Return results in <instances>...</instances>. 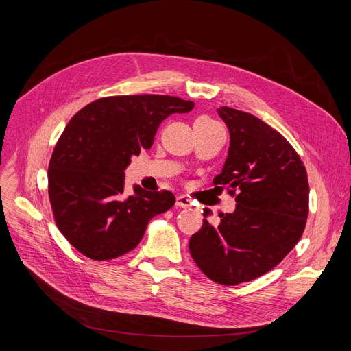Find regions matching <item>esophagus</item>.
<instances>
[{
	"mask_svg": "<svg viewBox=\"0 0 351 351\" xmlns=\"http://www.w3.org/2000/svg\"><path fill=\"white\" fill-rule=\"evenodd\" d=\"M176 204L181 208H189L191 206V202H190V198H187L186 195H178Z\"/></svg>",
	"mask_w": 351,
	"mask_h": 351,
	"instance_id": "obj_1",
	"label": "esophagus"
}]
</instances>
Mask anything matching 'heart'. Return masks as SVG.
Wrapping results in <instances>:
<instances>
[{
	"label": "heart",
	"instance_id": "heart-1",
	"mask_svg": "<svg viewBox=\"0 0 351 351\" xmlns=\"http://www.w3.org/2000/svg\"><path fill=\"white\" fill-rule=\"evenodd\" d=\"M197 121H204V123H215V121L211 119V117H208V115H202V117H198Z\"/></svg>",
	"mask_w": 351,
	"mask_h": 351
}]
</instances>
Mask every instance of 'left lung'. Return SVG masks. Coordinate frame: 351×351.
Segmentation results:
<instances>
[{"label": "left lung", "instance_id": "1", "mask_svg": "<svg viewBox=\"0 0 351 351\" xmlns=\"http://www.w3.org/2000/svg\"><path fill=\"white\" fill-rule=\"evenodd\" d=\"M230 131L228 157L215 189L236 197V211L190 239V254L210 280L224 286L252 281L285 258L302 239L308 215L306 167L291 144L257 117L221 107Z\"/></svg>", "mask_w": 351, "mask_h": 351}]
</instances>
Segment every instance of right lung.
Listing matches in <instances>:
<instances>
[{
    "mask_svg": "<svg viewBox=\"0 0 351 351\" xmlns=\"http://www.w3.org/2000/svg\"><path fill=\"white\" fill-rule=\"evenodd\" d=\"M193 107L171 95H112L66 124L48 164V197L58 230L81 254L104 261L131 252L148 221L174 206L167 190L134 186L125 195L124 169L131 156L152 148L162 120Z\"/></svg>",
    "mask_w": 351,
    "mask_h": 351,
    "instance_id": "1",
    "label": "right lung"
}]
</instances>
